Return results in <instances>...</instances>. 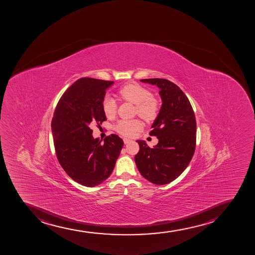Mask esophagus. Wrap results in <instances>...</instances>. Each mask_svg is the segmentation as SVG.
Returning <instances> with one entry per match:
<instances>
[{
    "label": "esophagus",
    "mask_w": 255,
    "mask_h": 255,
    "mask_svg": "<svg viewBox=\"0 0 255 255\" xmlns=\"http://www.w3.org/2000/svg\"><path fill=\"white\" fill-rule=\"evenodd\" d=\"M124 143H125V144H128V143L129 142H131V140L128 139V138H126V137H125V138H124Z\"/></svg>",
    "instance_id": "34e87169"
}]
</instances>
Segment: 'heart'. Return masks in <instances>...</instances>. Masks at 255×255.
Masks as SVG:
<instances>
[{"mask_svg":"<svg viewBox=\"0 0 255 255\" xmlns=\"http://www.w3.org/2000/svg\"><path fill=\"white\" fill-rule=\"evenodd\" d=\"M117 97L123 101L135 104V113L146 122H152L157 118L159 104L155 97H152L149 90L137 84H127L117 91ZM102 110L106 117L113 118L117 112V104L112 98H106L102 103ZM142 124L137 119L118 121L114 129L125 137H131L142 128Z\"/></svg>","mask_w":255,"mask_h":255,"instance_id":"1","label":"heart"}]
</instances>
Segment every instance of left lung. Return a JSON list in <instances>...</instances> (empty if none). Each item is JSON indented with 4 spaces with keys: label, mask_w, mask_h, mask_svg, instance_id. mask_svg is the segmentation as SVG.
Returning <instances> with one entry per match:
<instances>
[{
    "label": "left lung",
    "mask_w": 255,
    "mask_h": 255,
    "mask_svg": "<svg viewBox=\"0 0 255 255\" xmlns=\"http://www.w3.org/2000/svg\"><path fill=\"white\" fill-rule=\"evenodd\" d=\"M141 81L160 89L163 104L149 132L158 137V144L149 147L144 141L137 140L139 152L134 159L146 180L155 185H165L179 177L193 157L196 117L190 101L175 84L159 78Z\"/></svg>",
    "instance_id": "obj_1"
}]
</instances>
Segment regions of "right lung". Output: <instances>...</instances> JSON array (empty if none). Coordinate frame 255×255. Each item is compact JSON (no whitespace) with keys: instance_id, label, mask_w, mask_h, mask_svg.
<instances>
[{"instance_id":"obj_1","label":"right lung","mask_w":255,"mask_h":255,"mask_svg":"<svg viewBox=\"0 0 255 255\" xmlns=\"http://www.w3.org/2000/svg\"><path fill=\"white\" fill-rule=\"evenodd\" d=\"M113 81L81 78L59 99L52 119L54 149L62 168L72 180L93 187L113 173L124 141L116 134L104 143L92 137V124L107 120L102 110L106 90Z\"/></svg>"}]
</instances>
